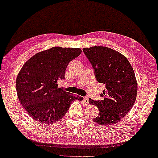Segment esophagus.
Wrapping results in <instances>:
<instances>
[{
	"mask_svg": "<svg viewBox=\"0 0 158 158\" xmlns=\"http://www.w3.org/2000/svg\"><path fill=\"white\" fill-rule=\"evenodd\" d=\"M83 101H84V103H85V105L88 104V98L87 96L83 97Z\"/></svg>",
	"mask_w": 158,
	"mask_h": 158,
	"instance_id": "obj_1",
	"label": "esophagus"
}]
</instances>
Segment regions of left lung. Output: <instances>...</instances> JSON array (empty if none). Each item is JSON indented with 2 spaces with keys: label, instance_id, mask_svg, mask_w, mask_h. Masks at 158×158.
<instances>
[{
  "label": "left lung",
  "instance_id": "8db88e82",
  "mask_svg": "<svg viewBox=\"0 0 158 158\" xmlns=\"http://www.w3.org/2000/svg\"><path fill=\"white\" fill-rule=\"evenodd\" d=\"M83 50L94 68L97 81L106 85L101 94L103 100L88 101L99 110L93 121L101 125L118 123L137 98V83L132 67L125 56L109 47L95 46Z\"/></svg>",
  "mask_w": 158,
  "mask_h": 158
}]
</instances>
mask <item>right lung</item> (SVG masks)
<instances>
[{"instance_id": "1", "label": "right lung", "mask_w": 158, "mask_h": 158, "mask_svg": "<svg viewBox=\"0 0 158 158\" xmlns=\"http://www.w3.org/2000/svg\"><path fill=\"white\" fill-rule=\"evenodd\" d=\"M81 52L80 48L54 47L36 53L21 68L16 81L17 95L21 104L36 122H57L73 101L83 100V97L58 87V82L64 79L69 62Z\"/></svg>"}]
</instances>
